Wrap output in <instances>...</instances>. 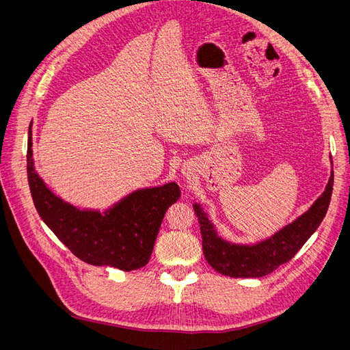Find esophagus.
I'll return each instance as SVG.
<instances>
[{"label": "esophagus", "instance_id": "1", "mask_svg": "<svg viewBox=\"0 0 350 350\" xmlns=\"http://www.w3.org/2000/svg\"><path fill=\"white\" fill-rule=\"evenodd\" d=\"M183 174H184V176H185V178H187V179H189V176H191V175H189V174H191V172H189V171H188V169H187V167H185V169H184V171H183Z\"/></svg>", "mask_w": 350, "mask_h": 350}]
</instances>
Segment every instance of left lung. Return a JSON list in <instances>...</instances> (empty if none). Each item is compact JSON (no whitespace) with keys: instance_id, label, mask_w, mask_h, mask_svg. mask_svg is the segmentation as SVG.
I'll list each match as a JSON object with an SVG mask.
<instances>
[{"instance_id":"obj_1","label":"left lung","mask_w":350,"mask_h":350,"mask_svg":"<svg viewBox=\"0 0 350 350\" xmlns=\"http://www.w3.org/2000/svg\"><path fill=\"white\" fill-rule=\"evenodd\" d=\"M333 171L324 193L314 201V204L295 219L292 224L278 230L273 237L252 245L232 243L217 235L215 225L208 220L207 213L198 203L194 213L200 221L203 254L207 262L217 273L229 278H262L276 270L282 264L293 258L304 243L317 230L323 221L333 193Z\"/></svg>"}]
</instances>
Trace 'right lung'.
I'll use <instances>...</instances> for the list:
<instances>
[{"mask_svg":"<svg viewBox=\"0 0 350 350\" xmlns=\"http://www.w3.org/2000/svg\"><path fill=\"white\" fill-rule=\"evenodd\" d=\"M31 124L27 140V181L35 207L45 225L81 261L131 271L150 260L167 207L181 197L179 187L133 191L108 210H80L57 197L36 174L31 157Z\"/></svg>","mask_w":350,"mask_h":350,"instance_id":"add662e5","label":"right lung"}]
</instances>
